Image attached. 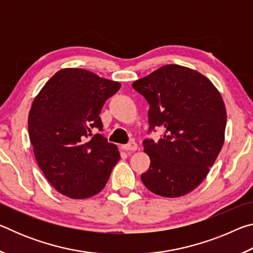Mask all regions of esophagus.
Listing matches in <instances>:
<instances>
[{
    "label": "esophagus",
    "instance_id": "obj_1",
    "mask_svg": "<svg viewBox=\"0 0 253 253\" xmlns=\"http://www.w3.org/2000/svg\"><path fill=\"white\" fill-rule=\"evenodd\" d=\"M122 148L124 149V151H136L137 148H138V146H137V144L135 142H130L128 144H125V145H122Z\"/></svg>",
    "mask_w": 253,
    "mask_h": 253
}]
</instances>
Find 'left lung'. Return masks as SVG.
Here are the masks:
<instances>
[{"mask_svg": "<svg viewBox=\"0 0 253 253\" xmlns=\"http://www.w3.org/2000/svg\"><path fill=\"white\" fill-rule=\"evenodd\" d=\"M149 104V131L164 129L157 143L143 142L151 158L142 182L164 198H178L207 177L224 143L226 110L207 77L178 65H166L132 83Z\"/></svg>", "mask_w": 253, "mask_h": 253, "instance_id": "1", "label": "left lung"}]
</instances>
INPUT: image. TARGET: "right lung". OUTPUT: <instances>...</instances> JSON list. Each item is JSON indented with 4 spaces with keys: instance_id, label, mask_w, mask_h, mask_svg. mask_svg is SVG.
I'll return each instance as SVG.
<instances>
[{
    "instance_id": "1",
    "label": "right lung",
    "mask_w": 253,
    "mask_h": 253,
    "mask_svg": "<svg viewBox=\"0 0 253 253\" xmlns=\"http://www.w3.org/2000/svg\"><path fill=\"white\" fill-rule=\"evenodd\" d=\"M121 84L77 68L61 69L34 98L29 113V136L44 176L59 193L87 199L105 187L121 160L102 130L100 111Z\"/></svg>"
}]
</instances>
